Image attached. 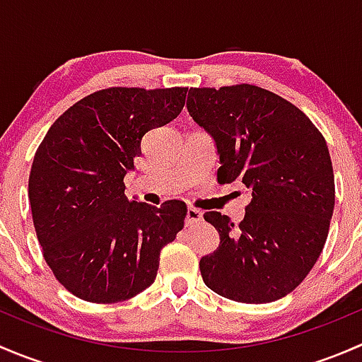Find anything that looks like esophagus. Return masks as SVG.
<instances>
[{"label":"esophagus","mask_w":362,"mask_h":362,"mask_svg":"<svg viewBox=\"0 0 362 362\" xmlns=\"http://www.w3.org/2000/svg\"><path fill=\"white\" fill-rule=\"evenodd\" d=\"M199 221H203V211L199 210V208L189 206L187 215H185V224L192 226V224H198Z\"/></svg>","instance_id":"1"}]
</instances>
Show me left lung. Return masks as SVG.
I'll list each match as a JSON object with an SVG mask.
<instances>
[{
  "mask_svg": "<svg viewBox=\"0 0 362 362\" xmlns=\"http://www.w3.org/2000/svg\"><path fill=\"white\" fill-rule=\"evenodd\" d=\"M187 110L217 145V180H240L252 196L240 224L218 211L203 215L221 236L199 261L203 282L233 301H276L305 280L329 233L326 140L291 101L250 83L191 87Z\"/></svg>",
  "mask_w": 362,
  "mask_h": 362,
  "instance_id": "1",
  "label": "left lung"
}]
</instances>
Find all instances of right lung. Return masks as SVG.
Returning a JSON list of instances; mask_svg holds the SVG:
<instances>
[{
    "instance_id": "obj_1",
    "label": "right lung",
    "mask_w": 362,
    "mask_h": 362,
    "mask_svg": "<svg viewBox=\"0 0 362 362\" xmlns=\"http://www.w3.org/2000/svg\"><path fill=\"white\" fill-rule=\"evenodd\" d=\"M187 87H108L69 107L47 131L29 173L33 224L61 286L90 303L134 298L154 284L159 254L187 204L131 202L124 177L141 138L182 112Z\"/></svg>"
}]
</instances>
